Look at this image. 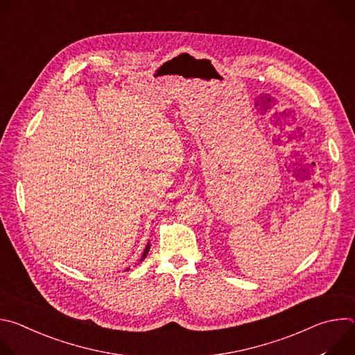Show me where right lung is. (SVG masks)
<instances>
[{
	"label": "right lung",
	"instance_id": "add662e5",
	"mask_svg": "<svg viewBox=\"0 0 355 355\" xmlns=\"http://www.w3.org/2000/svg\"><path fill=\"white\" fill-rule=\"evenodd\" d=\"M148 250H150V243H147V245H146V248H144V251H143V254H141V257H140V261H143L144 259H146V256L148 254ZM128 271V270H126Z\"/></svg>",
	"mask_w": 355,
	"mask_h": 355
}]
</instances>
